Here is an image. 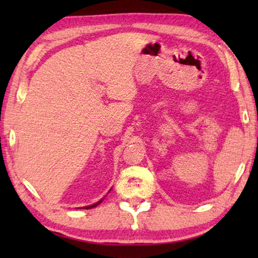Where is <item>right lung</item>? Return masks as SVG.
I'll return each mask as SVG.
<instances>
[{
    "instance_id": "1",
    "label": "right lung",
    "mask_w": 258,
    "mask_h": 258,
    "mask_svg": "<svg viewBox=\"0 0 258 258\" xmlns=\"http://www.w3.org/2000/svg\"><path fill=\"white\" fill-rule=\"evenodd\" d=\"M111 190V189H110ZM110 190H109V191L108 192H110ZM105 197V196H104ZM104 197H103V199H101L100 201H98V202H96V203H94V204H91V206H87V207H83V209H93V208H95V207H97L98 206V204H100V203H102V201H103L104 200Z\"/></svg>"
}]
</instances>
